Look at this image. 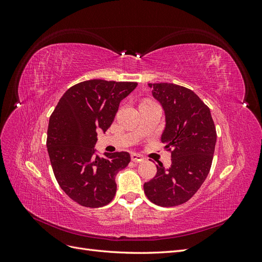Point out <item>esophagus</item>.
<instances>
[{"label":"esophagus","instance_id":"obj_1","mask_svg":"<svg viewBox=\"0 0 262 262\" xmlns=\"http://www.w3.org/2000/svg\"><path fill=\"white\" fill-rule=\"evenodd\" d=\"M131 160H132V162H134V163H141V162H143L145 158L142 156V155H140V154H137V153H132L131 154Z\"/></svg>","mask_w":262,"mask_h":262}]
</instances>
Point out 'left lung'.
<instances>
[{"label": "left lung", "instance_id": "8db88e82", "mask_svg": "<svg viewBox=\"0 0 262 262\" xmlns=\"http://www.w3.org/2000/svg\"><path fill=\"white\" fill-rule=\"evenodd\" d=\"M165 114L162 142L171 148V165L157 167L144 184L149 201L161 207L187 202L208 177L216 143L209 107L191 90L171 83L148 84Z\"/></svg>", "mask_w": 262, "mask_h": 262}]
</instances>
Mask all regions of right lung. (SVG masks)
I'll use <instances>...</instances> for the list:
<instances>
[{
    "label": "right lung",
    "instance_id": "obj_1",
    "mask_svg": "<svg viewBox=\"0 0 262 262\" xmlns=\"http://www.w3.org/2000/svg\"><path fill=\"white\" fill-rule=\"evenodd\" d=\"M138 83L91 80L63 94L49 119L47 147L55 179L83 207H104L114 199L115 177L130 163L128 152L104 153L95 144L97 131L112 125L120 101Z\"/></svg>",
    "mask_w": 262,
    "mask_h": 262
}]
</instances>
